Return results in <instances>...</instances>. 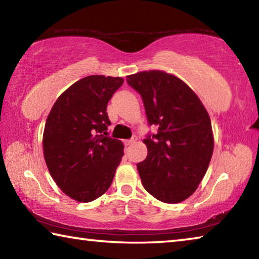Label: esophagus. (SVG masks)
Returning <instances> with one entry per match:
<instances>
[{"label":"esophagus","instance_id":"1","mask_svg":"<svg viewBox=\"0 0 259 259\" xmlns=\"http://www.w3.org/2000/svg\"><path fill=\"white\" fill-rule=\"evenodd\" d=\"M136 142V139L135 138H131V139H128V140H125L124 142V144L126 146H130V145H133V144Z\"/></svg>","mask_w":259,"mask_h":259}]
</instances>
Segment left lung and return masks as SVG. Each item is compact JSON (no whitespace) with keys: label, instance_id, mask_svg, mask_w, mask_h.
<instances>
[{"label":"left lung","instance_id":"obj_1","mask_svg":"<svg viewBox=\"0 0 259 259\" xmlns=\"http://www.w3.org/2000/svg\"><path fill=\"white\" fill-rule=\"evenodd\" d=\"M126 82L142 96L148 124L157 128L144 139L147 156L137 163L143 186L162 202H182L198 188L211 160L208 113L194 91L171 74L140 72Z\"/></svg>","mask_w":259,"mask_h":259}]
</instances>
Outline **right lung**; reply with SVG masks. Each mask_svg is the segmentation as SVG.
I'll return each mask as SVG.
<instances>
[{"label": "right lung", "instance_id": "right-lung-1", "mask_svg": "<svg viewBox=\"0 0 259 259\" xmlns=\"http://www.w3.org/2000/svg\"><path fill=\"white\" fill-rule=\"evenodd\" d=\"M123 82L122 77H83L59 96L48 115L46 163L60 190L78 202H91L108 190L123 156L121 140L107 137L106 112Z\"/></svg>", "mask_w": 259, "mask_h": 259}]
</instances>
